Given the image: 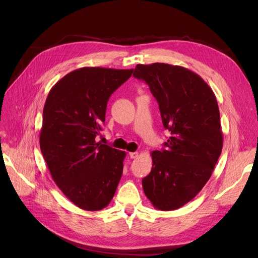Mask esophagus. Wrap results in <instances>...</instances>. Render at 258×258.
Wrapping results in <instances>:
<instances>
[{
    "label": "esophagus",
    "instance_id": "obj_1",
    "mask_svg": "<svg viewBox=\"0 0 258 258\" xmlns=\"http://www.w3.org/2000/svg\"><path fill=\"white\" fill-rule=\"evenodd\" d=\"M129 156H130V158H132V159H135V158H137L138 156H139V153L138 152H134V153H129Z\"/></svg>",
    "mask_w": 258,
    "mask_h": 258
}]
</instances>
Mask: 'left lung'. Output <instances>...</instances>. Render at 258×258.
Returning a JSON list of instances; mask_svg holds the SVG:
<instances>
[{
  "mask_svg": "<svg viewBox=\"0 0 258 258\" xmlns=\"http://www.w3.org/2000/svg\"><path fill=\"white\" fill-rule=\"evenodd\" d=\"M159 105L171 137L152 153L153 168L142 179L154 208L176 210L197 196L212 175L223 148L220 110L213 90L190 70L167 63L138 64Z\"/></svg>",
  "mask_w": 258,
  "mask_h": 258,
  "instance_id": "left-lung-1",
  "label": "left lung"
}]
</instances>
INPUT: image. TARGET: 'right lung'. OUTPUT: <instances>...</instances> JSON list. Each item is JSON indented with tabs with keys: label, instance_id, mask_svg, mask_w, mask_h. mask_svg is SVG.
<instances>
[{
	"label": "right lung",
	"instance_id": "right-lung-1",
	"mask_svg": "<svg viewBox=\"0 0 258 258\" xmlns=\"http://www.w3.org/2000/svg\"><path fill=\"white\" fill-rule=\"evenodd\" d=\"M134 70L86 67L50 89L43 110L40 146L51 177L75 206L99 211L110 204L126 153L97 142L107 101Z\"/></svg>",
	"mask_w": 258,
	"mask_h": 258
}]
</instances>
